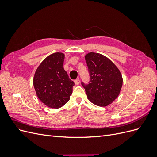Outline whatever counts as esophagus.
Instances as JSON below:
<instances>
[{"label":"esophagus","mask_w":157,"mask_h":157,"mask_svg":"<svg viewBox=\"0 0 157 157\" xmlns=\"http://www.w3.org/2000/svg\"><path fill=\"white\" fill-rule=\"evenodd\" d=\"M75 84H77V85H78V84H79V83H80V79L79 78H77V79H76V80H75Z\"/></svg>","instance_id":"1"}]
</instances>
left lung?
Segmentation results:
<instances>
[{"instance_id": "8db88e82", "label": "left lung", "mask_w": 157, "mask_h": 157, "mask_svg": "<svg viewBox=\"0 0 157 157\" xmlns=\"http://www.w3.org/2000/svg\"><path fill=\"white\" fill-rule=\"evenodd\" d=\"M90 82H82L89 100L96 105L105 107L115 100L122 86L119 69L106 56L90 52L85 56Z\"/></svg>"}]
</instances>
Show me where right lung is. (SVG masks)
<instances>
[{"mask_svg":"<svg viewBox=\"0 0 157 157\" xmlns=\"http://www.w3.org/2000/svg\"><path fill=\"white\" fill-rule=\"evenodd\" d=\"M64 54L56 52L48 56L36 69L33 85L37 97L52 109L63 106L70 99L75 85L63 69Z\"/></svg>","mask_w":157,"mask_h":157,"instance_id":"add662e5","label":"right lung"}]
</instances>
